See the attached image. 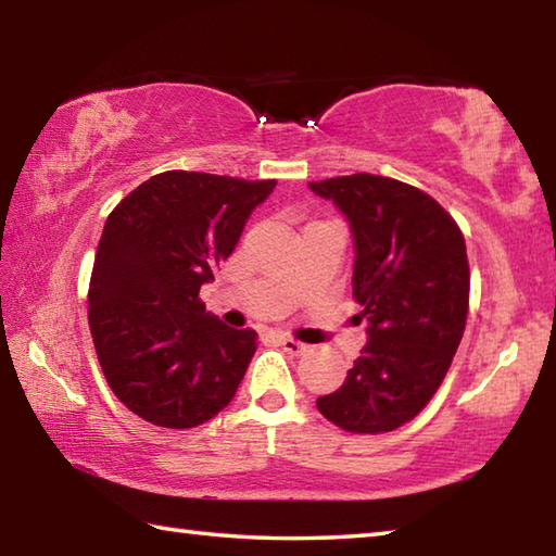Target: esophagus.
I'll use <instances>...</instances> for the list:
<instances>
[{"label": "esophagus", "mask_w": 556, "mask_h": 556, "mask_svg": "<svg viewBox=\"0 0 556 556\" xmlns=\"http://www.w3.org/2000/svg\"><path fill=\"white\" fill-rule=\"evenodd\" d=\"M279 345L285 348L289 355H304L306 353V345L294 341V338H289V336H279Z\"/></svg>", "instance_id": "34e87169"}]
</instances>
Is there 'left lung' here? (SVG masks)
Returning <instances> with one entry per match:
<instances>
[{
    "label": "left lung",
    "instance_id": "8db88e82",
    "mask_svg": "<svg viewBox=\"0 0 556 556\" xmlns=\"http://www.w3.org/2000/svg\"><path fill=\"white\" fill-rule=\"evenodd\" d=\"M353 235V299L368 343L345 382L316 400L353 434H382L417 417L444 380L466 328L468 257L454 218L419 188L353 174L312 181Z\"/></svg>",
    "mask_w": 556,
    "mask_h": 556
}]
</instances>
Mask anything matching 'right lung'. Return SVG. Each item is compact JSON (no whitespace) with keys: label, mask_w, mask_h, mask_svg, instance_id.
<instances>
[{"label":"right lung","mask_w":556,"mask_h":556,"mask_svg":"<svg viewBox=\"0 0 556 556\" xmlns=\"http://www.w3.org/2000/svg\"><path fill=\"white\" fill-rule=\"evenodd\" d=\"M277 181L164 172L105 220L88 291L100 368L117 400L166 429L213 419L238 392L257 333L205 312L203 285Z\"/></svg>","instance_id":"1"}]
</instances>
